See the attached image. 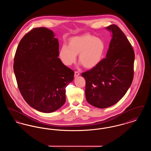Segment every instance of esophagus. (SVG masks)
I'll return each mask as SVG.
<instances>
[{"instance_id":"obj_1","label":"esophagus","mask_w":151,"mask_h":151,"mask_svg":"<svg viewBox=\"0 0 151 151\" xmlns=\"http://www.w3.org/2000/svg\"><path fill=\"white\" fill-rule=\"evenodd\" d=\"M80 75V73L78 71H75V77H77Z\"/></svg>"}]
</instances>
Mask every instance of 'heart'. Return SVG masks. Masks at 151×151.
Returning <instances> with one entry per match:
<instances>
[{"label": "heart", "instance_id": "heart-1", "mask_svg": "<svg viewBox=\"0 0 151 151\" xmlns=\"http://www.w3.org/2000/svg\"><path fill=\"white\" fill-rule=\"evenodd\" d=\"M105 50V43L102 39L85 34L71 38L68 46L63 44L59 50V57L64 65H71L79 54L80 65L86 68H92L100 63Z\"/></svg>", "mask_w": 151, "mask_h": 151}]
</instances>
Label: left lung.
<instances>
[{"mask_svg": "<svg viewBox=\"0 0 151 151\" xmlns=\"http://www.w3.org/2000/svg\"><path fill=\"white\" fill-rule=\"evenodd\" d=\"M106 29L111 33L106 58L81 76L86 80L87 102L100 109L109 108L126 93L134 78V51L128 39L116 25Z\"/></svg>", "mask_w": 151, "mask_h": 151, "instance_id": "8db88e82", "label": "left lung"}]
</instances>
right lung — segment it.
<instances>
[{
    "label": "right lung",
    "mask_w": 151,
    "mask_h": 151,
    "mask_svg": "<svg viewBox=\"0 0 151 151\" xmlns=\"http://www.w3.org/2000/svg\"><path fill=\"white\" fill-rule=\"evenodd\" d=\"M54 33L37 28L23 37L14 59V70L24 99L36 110L50 113L65 102V88L74 72L58 58L59 42Z\"/></svg>",
    "instance_id": "right-lung-1"
}]
</instances>
